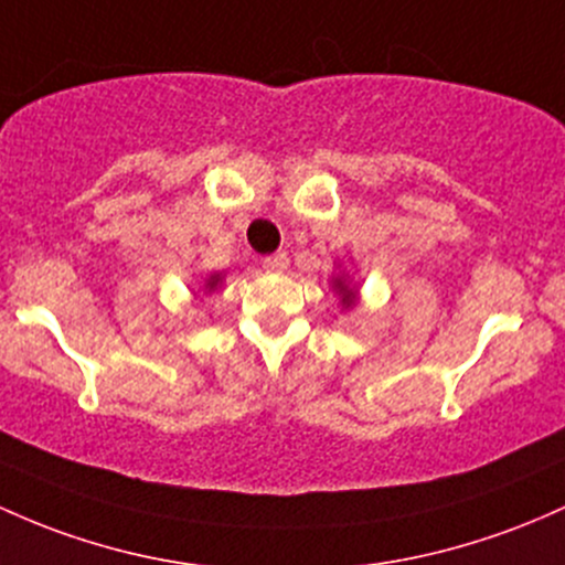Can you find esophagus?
I'll return each mask as SVG.
<instances>
[{
  "label": "esophagus",
  "mask_w": 565,
  "mask_h": 565,
  "mask_svg": "<svg viewBox=\"0 0 565 565\" xmlns=\"http://www.w3.org/2000/svg\"><path fill=\"white\" fill-rule=\"evenodd\" d=\"M289 265V257L284 252H276V254H268V257H263V268L268 270H284Z\"/></svg>",
  "instance_id": "34e87169"
}]
</instances>
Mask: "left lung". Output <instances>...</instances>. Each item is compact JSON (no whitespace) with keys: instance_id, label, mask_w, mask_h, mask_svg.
Returning a JSON list of instances; mask_svg holds the SVG:
<instances>
[{"instance_id":"left-lung-1","label":"left lung","mask_w":565,"mask_h":565,"mask_svg":"<svg viewBox=\"0 0 565 565\" xmlns=\"http://www.w3.org/2000/svg\"><path fill=\"white\" fill-rule=\"evenodd\" d=\"M334 287H338V292H340V295H343V306H345V308H349V306H351V302H353V292H351V289H349V287H345V284H343V281H340V278H338V281H334Z\"/></svg>"}]
</instances>
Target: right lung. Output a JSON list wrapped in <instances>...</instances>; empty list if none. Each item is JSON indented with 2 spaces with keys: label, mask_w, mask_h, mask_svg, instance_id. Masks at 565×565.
Segmentation results:
<instances>
[{
  "label": "right lung",
  "mask_w": 565,
  "mask_h": 565,
  "mask_svg": "<svg viewBox=\"0 0 565 565\" xmlns=\"http://www.w3.org/2000/svg\"><path fill=\"white\" fill-rule=\"evenodd\" d=\"M216 281H220V276H212V278H209V289H212Z\"/></svg>",
  "instance_id": "add662e5"
}]
</instances>
